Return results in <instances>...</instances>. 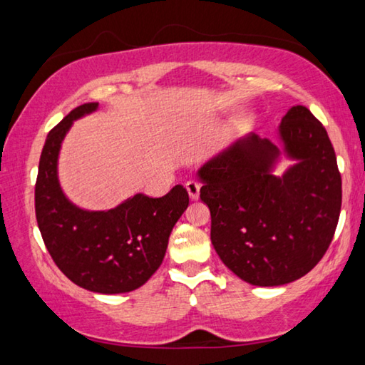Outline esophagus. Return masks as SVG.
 Instances as JSON below:
<instances>
[{
	"label": "esophagus",
	"mask_w": 365,
	"mask_h": 365,
	"mask_svg": "<svg viewBox=\"0 0 365 365\" xmlns=\"http://www.w3.org/2000/svg\"><path fill=\"white\" fill-rule=\"evenodd\" d=\"M185 187H187V191H188V195H190V200H193V201H196L197 197H200V183L197 182H195V180H190V182H187V185H185Z\"/></svg>",
	"instance_id": "34e87169"
}]
</instances>
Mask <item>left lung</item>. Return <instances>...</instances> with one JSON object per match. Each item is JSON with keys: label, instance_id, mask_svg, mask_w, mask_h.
<instances>
[{"label": "left lung", "instance_id": "left-lung-1", "mask_svg": "<svg viewBox=\"0 0 365 365\" xmlns=\"http://www.w3.org/2000/svg\"><path fill=\"white\" fill-rule=\"evenodd\" d=\"M277 135L280 145L256 133L238 138L196 172L215 252L256 287L285 285L316 267L341 211V175L322 123L293 106ZM282 155L295 163L275 176Z\"/></svg>", "mask_w": 365, "mask_h": 365}]
</instances>
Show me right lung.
<instances>
[{"label":"right lung","mask_w":365,"mask_h":365,"mask_svg":"<svg viewBox=\"0 0 365 365\" xmlns=\"http://www.w3.org/2000/svg\"><path fill=\"white\" fill-rule=\"evenodd\" d=\"M98 109L86 103L71 110L43 146L35 185V214L43 242L59 270L76 285L101 294L128 293L159 269L188 193L175 185L163 197L137 193L108 211H88L64 195L58 159L73 120Z\"/></svg>","instance_id":"1"}]
</instances>
